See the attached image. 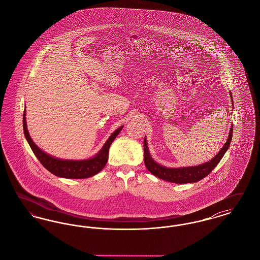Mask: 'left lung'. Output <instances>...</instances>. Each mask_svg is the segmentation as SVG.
Instances as JSON below:
<instances>
[{
    "instance_id": "1",
    "label": "left lung",
    "mask_w": 260,
    "mask_h": 260,
    "mask_svg": "<svg viewBox=\"0 0 260 260\" xmlns=\"http://www.w3.org/2000/svg\"><path fill=\"white\" fill-rule=\"evenodd\" d=\"M230 96H231V101H232V105H233L234 102L232 100L233 99H232L231 91H230ZM232 136H233V124H231L226 143L223 145L220 151L210 161H206L204 164L194 166V167H183V168H167V167H164L154 161L149 152L148 144H147V140L145 137L144 141H143L144 164L150 173L154 174L155 176L161 178L162 180L173 182V183H177V184L198 182L203 178H205L207 175H209L210 172L218 165V162L222 159L226 151L230 147Z\"/></svg>"
}]
</instances>
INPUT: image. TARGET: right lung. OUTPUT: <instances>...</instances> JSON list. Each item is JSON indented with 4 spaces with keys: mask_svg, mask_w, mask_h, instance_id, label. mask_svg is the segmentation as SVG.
<instances>
[{
    "mask_svg": "<svg viewBox=\"0 0 260 260\" xmlns=\"http://www.w3.org/2000/svg\"><path fill=\"white\" fill-rule=\"evenodd\" d=\"M123 127L124 125L118 127L111 136H109V138L106 140L102 148L100 149L92 158L86 159V160H64V159L55 158L38 147L35 142L32 140L31 136L29 135V132L27 129L26 109L23 113V132H24L25 138L32 149L33 153L35 154L40 162L50 173L63 178L82 179V178H88L99 173L105 167L106 162L108 161L109 148L112 142L120 134Z\"/></svg>",
    "mask_w": 260,
    "mask_h": 260,
    "instance_id": "right-lung-1",
    "label": "right lung"
}]
</instances>
